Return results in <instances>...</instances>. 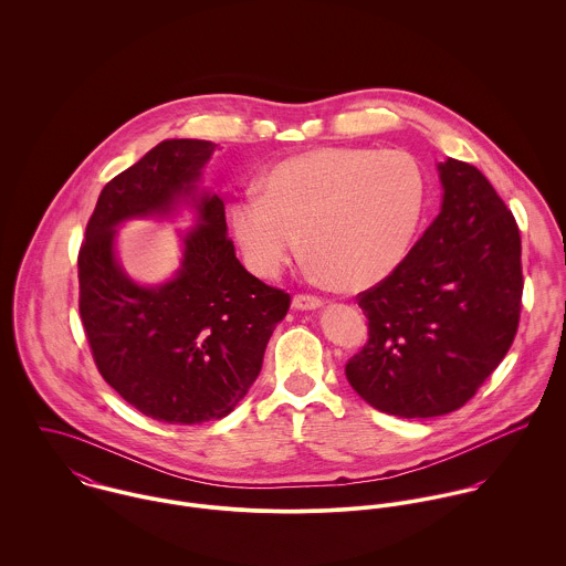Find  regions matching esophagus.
<instances>
[{"label": "esophagus", "instance_id": "obj_1", "mask_svg": "<svg viewBox=\"0 0 566 566\" xmlns=\"http://www.w3.org/2000/svg\"><path fill=\"white\" fill-rule=\"evenodd\" d=\"M292 305H294V310H316L323 305V298L314 296V294H296Z\"/></svg>", "mask_w": 566, "mask_h": 566}]
</instances>
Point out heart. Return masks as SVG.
Segmentation results:
<instances>
[{
	"mask_svg": "<svg viewBox=\"0 0 566 566\" xmlns=\"http://www.w3.org/2000/svg\"><path fill=\"white\" fill-rule=\"evenodd\" d=\"M424 205V174L405 150L318 148L276 163L231 207L252 272L274 276L298 250L342 290L386 279L405 256Z\"/></svg>",
	"mask_w": 566,
	"mask_h": 566,
	"instance_id": "obj_1",
	"label": "heart"
}]
</instances>
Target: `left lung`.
<instances>
[{
  "instance_id": "8db88e82",
  "label": "left lung",
  "mask_w": 566,
  "mask_h": 566,
  "mask_svg": "<svg viewBox=\"0 0 566 566\" xmlns=\"http://www.w3.org/2000/svg\"><path fill=\"white\" fill-rule=\"evenodd\" d=\"M438 169L442 211L384 281L357 294L368 339L344 368L366 403L401 418L469 403L510 350L523 307L512 211L475 165Z\"/></svg>"
}]
</instances>
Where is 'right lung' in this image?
Returning <instances> with one entry per match:
<instances>
[{"label": "right lung", "instance_id": "1", "mask_svg": "<svg viewBox=\"0 0 566 566\" xmlns=\"http://www.w3.org/2000/svg\"><path fill=\"white\" fill-rule=\"evenodd\" d=\"M216 144L171 139L108 180L78 252L84 335L104 381L142 413L169 424L218 420L261 373L290 294L252 276L227 235L224 202L202 196L178 276L139 287L113 256L115 227L167 213L189 196Z\"/></svg>", "mask_w": 566, "mask_h": 566}]
</instances>
